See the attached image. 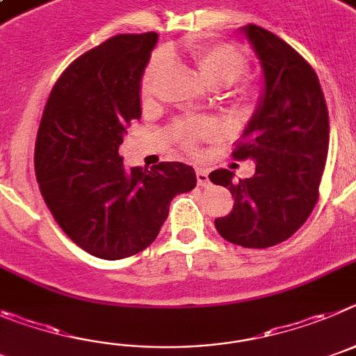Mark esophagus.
Listing matches in <instances>:
<instances>
[{"label": "esophagus", "instance_id": "1", "mask_svg": "<svg viewBox=\"0 0 356 356\" xmlns=\"http://www.w3.org/2000/svg\"><path fill=\"white\" fill-rule=\"evenodd\" d=\"M197 182H198V186H202V188H206V186H209V175H207L206 170H202V168H197Z\"/></svg>", "mask_w": 356, "mask_h": 356}]
</instances>
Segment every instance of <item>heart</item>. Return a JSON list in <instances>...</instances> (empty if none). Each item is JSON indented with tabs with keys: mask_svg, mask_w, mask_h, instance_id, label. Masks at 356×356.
Returning <instances> with one entry per match:
<instances>
[{
	"mask_svg": "<svg viewBox=\"0 0 356 356\" xmlns=\"http://www.w3.org/2000/svg\"><path fill=\"white\" fill-rule=\"evenodd\" d=\"M190 56L195 63V69L207 85L220 88V86H230L232 95L239 104H245L254 95V88L248 83L241 81L239 78L248 72V58L239 47L232 44H200L190 51ZM165 65V53H158L152 56L147 65L142 78V97L149 99L154 92V81L158 78L159 70ZM218 131L213 120H198V122L182 124L177 129V140L184 149H195L200 140H207L214 136Z\"/></svg>",
	"mask_w": 356,
	"mask_h": 356,
	"instance_id": "b5f03b06",
	"label": "heart"
}]
</instances>
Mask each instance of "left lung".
<instances>
[{
	"label": "left lung",
	"mask_w": 356,
	"mask_h": 356,
	"mask_svg": "<svg viewBox=\"0 0 356 356\" xmlns=\"http://www.w3.org/2000/svg\"><path fill=\"white\" fill-rule=\"evenodd\" d=\"M245 33L261 58L266 86L232 158L254 159L255 174L236 182L234 172H211V182L234 198L232 211L216 218L214 227L234 245L270 248L289 239L318 202L328 154V108L318 74L302 54L255 24L245 26Z\"/></svg>",
	"instance_id": "obj_1"
}]
</instances>
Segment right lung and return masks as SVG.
<instances>
[{
    "instance_id": "add662e5",
    "label": "right lung",
    "mask_w": 356,
    "mask_h": 356,
    "mask_svg": "<svg viewBox=\"0 0 356 356\" xmlns=\"http://www.w3.org/2000/svg\"><path fill=\"white\" fill-rule=\"evenodd\" d=\"M158 33H124L83 53L54 83L35 142V175L54 222L79 248L117 261L158 238L190 165L124 168L118 147L142 117L140 81Z\"/></svg>"
}]
</instances>
